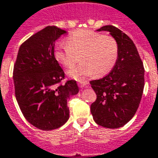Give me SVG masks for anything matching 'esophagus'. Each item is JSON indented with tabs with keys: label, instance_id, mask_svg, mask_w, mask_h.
<instances>
[{
	"label": "esophagus",
	"instance_id": "1",
	"mask_svg": "<svg viewBox=\"0 0 158 158\" xmlns=\"http://www.w3.org/2000/svg\"><path fill=\"white\" fill-rule=\"evenodd\" d=\"M78 86L80 87H84L87 86V83H86V82H83V81H80V82H78Z\"/></svg>",
	"mask_w": 158,
	"mask_h": 158
}]
</instances>
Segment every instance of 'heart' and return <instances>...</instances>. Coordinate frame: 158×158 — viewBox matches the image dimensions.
<instances>
[{
	"label": "heart",
	"instance_id": "obj_1",
	"mask_svg": "<svg viewBox=\"0 0 158 158\" xmlns=\"http://www.w3.org/2000/svg\"><path fill=\"white\" fill-rule=\"evenodd\" d=\"M118 55L116 40L110 35H103L95 31L78 30L71 33L66 44H59L55 47V60L65 68H71L68 76L77 81H83L94 73L96 77L108 74L115 65Z\"/></svg>",
	"mask_w": 158,
	"mask_h": 158
}]
</instances>
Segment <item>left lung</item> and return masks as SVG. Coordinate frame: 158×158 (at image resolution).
I'll use <instances>...</instances> for the list:
<instances>
[{
  "instance_id": "8db88e82",
  "label": "left lung",
  "mask_w": 158,
  "mask_h": 158,
  "mask_svg": "<svg viewBox=\"0 0 158 158\" xmlns=\"http://www.w3.org/2000/svg\"><path fill=\"white\" fill-rule=\"evenodd\" d=\"M98 31H109L118 45V55L112 71L104 77L91 81L97 95L91 113L98 125L109 129L122 127L133 118L143 93V63L133 41L113 25Z\"/></svg>"
}]
</instances>
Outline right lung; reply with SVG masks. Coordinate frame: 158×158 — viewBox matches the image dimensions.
<instances>
[{"label": "right lung", "instance_id": "obj_1", "mask_svg": "<svg viewBox=\"0 0 158 158\" xmlns=\"http://www.w3.org/2000/svg\"><path fill=\"white\" fill-rule=\"evenodd\" d=\"M48 26L24 41L13 67L15 96L23 114L43 131L60 127L69 118L67 100L79 92L77 81L65 79L54 55L55 42L65 33Z\"/></svg>", "mask_w": 158, "mask_h": 158}]
</instances>
